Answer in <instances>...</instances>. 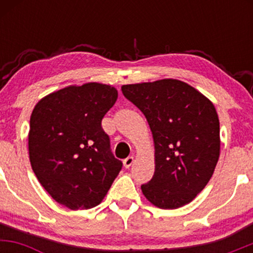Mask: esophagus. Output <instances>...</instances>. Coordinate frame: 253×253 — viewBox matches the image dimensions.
Returning a JSON list of instances; mask_svg holds the SVG:
<instances>
[{
  "instance_id": "34e87169",
  "label": "esophagus",
  "mask_w": 253,
  "mask_h": 253,
  "mask_svg": "<svg viewBox=\"0 0 253 253\" xmlns=\"http://www.w3.org/2000/svg\"><path fill=\"white\" fill-rule=\"evenodd\" d=\"M133 162H134V158H133L132 156L127 157V158L125 159V161H124V167L126 168V169H128V168L130 167V165L133 164Z\"/></svg>"
}]
</instances>
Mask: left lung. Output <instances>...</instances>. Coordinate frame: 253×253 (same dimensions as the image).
Segmentation results:
<instances>
[{"mask_svg":"<svg viewBox=\"0 0 253 253\" xmlns=\"http://www.w3.org/2000/svg\"><path fill=\"white\" fill-rule=\"evenodd\" d=\"M121 90L143 112L155 143V175L141 185L144 196L162 210L191 202L219 161L220 124L214 104L172 78L126 84Z\"/></svg>","mask_w":253,"mask_h":253,"instance_id":"1","label":"left lung"}]
</instances>
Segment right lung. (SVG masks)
Returning a JSON list of instances; mask_svg holds the SVG:
<instances>
[{"label": "right lung", "instance_id": "right-lung-1", "mask_svg": "<svg viewBox=\"0 0 253 253\" xmlns=\"http://www.w3.org/2000/svg\"><path fill=\"white\" fill-rule=\"evenodd\" d=\"M117 98L114 86L91 82L51 92L32 112V169L52 199L72 211L101 203L123 168L101 126Z\"/></svg>", "mask_w": 253, "mask_h": 253}]
</instances>
